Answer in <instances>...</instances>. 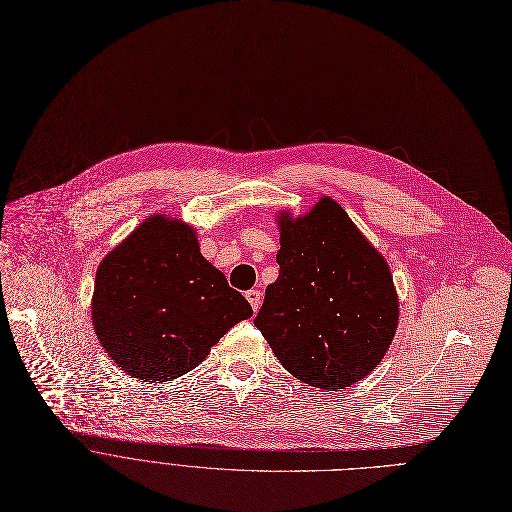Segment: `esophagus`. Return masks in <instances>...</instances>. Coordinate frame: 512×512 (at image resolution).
Returning a JSON list of instances; mask_svg holds the SVG:
<instances>
[{
	"label": "esophagus",
	"mask_w": 512,
	"mask_h": 512,
	"mask_svg": "<svg viewBox=\"0 0 512 512\" xmlns=\"http://www.w3.org/2000/svg\"><path fill=\"white\" fill-rule=\"evenodd\" d=\"M246 298H248V302L252 304V309H254V313L260 309V304H262V292L260 290H248L246 292Z\"/></svg>",
	"instance_id": "34e87169"
}]
</instances>
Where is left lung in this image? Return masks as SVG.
Wrapping results in <instances>:
<instances>
[{"label": "left lung", "mask_w": 512, "mask_h": 512, "mask_svg": "<svg viewBox=\"0 0 512 512\" xmlns=\"http://www.w3.org/2000/svg\"><path fill=\"white\" fill-rule=\"evenodd\" d=\"M274 218L280 274L254 325L296 379L351 387L381 363L397 331L389 264L329 195L302 216L280 210Z\"/></svg>", "instance_id": "left-lung-1"}]
</instances>
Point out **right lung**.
<instances>
[{"label":"right lung","mask_w":512,"mask_h":512,"mask_svg":"<svg viewBox=\"0 0 512 512\" xmlns=\"http://www.w3.org/2000/svg\"><path fill=\"white\" fill-rule=\"evenodd\" d=\"M92 327L131 377L171 381L197 367L250 302L199 252L193 226L153 214L102 258Z\"/></svg>","instance_id":"1"}]
</instances>
